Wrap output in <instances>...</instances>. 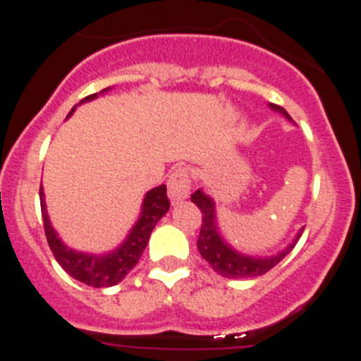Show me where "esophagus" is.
<instances>
[{
  "mask_svg": "<svg viewBox=\"0 0 361 361\" xmlns=\"http://www.w3.org/2000/svg\"><path fill=\"white\" fill-rule=\"evenodd\" d=\"M191 190V177L188 168H183L178 166L170 173V178H168V193H170V199L173 202H178V200L186 199L190 195Z\"/></svg>",
  "mask_w": 361,
  "mask_h": 361,
  "instance_id": "esophagus-1",
  "label": "esophagus"
}]
</instances>
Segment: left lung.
Masks as SVG:
<instances>
[{"label":"left lung","mask_w":361,"mask_h":361,"mask_svg":"<svg viewBox=\"0 0 361 361\" xmlns=\"http://www.w3.org/2000/svg\"><path fill=\"white\" fill-rule=\"evenodd\" d=\"M271 108L282 111L283 116L289 117L288 111L283 110L282 106L271 104ZM191 202L197 204L200 213H202V224H200L197 247H199L204 260L209 262V266H212L219 275L226 276V279H253V276L266 275L267 271L273 269V267H275L276 264L295 247L298 238L302 237V231H300L296 240L289 245L288 250H283L282 253L275 255V257H244V255L233 251L231 247L220 238L215 226V206H213V200L209 199L208 195H204L200 190H197L195 193L191 195Z\"/></svg>","instance_id":"8db88e82"}]
</instances>
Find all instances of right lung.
<instances>
[{
  "instance_id": "add662e5",
  "label": "right lung",
  "mask_w": 361,
  "mask_h": 361,
  "mask_svg": "<svg viewBox=\"0 0 361 361\" xmlns=\"http://www.w3.org/2000/svg\"><path fill=\"white\" fill-rule=\"evenodd\" d=\"M94 97L95 94L88 95V97L82 99L81 103L90 101ZM39 199L44 235H47V242H49L54 257H56L59 266L72 279L79 280V282L86 283V286H92V288H110V286H116V283H119L124 276L128 275L130 271L135 267V264L139 262V258H141L142 251H145L146 244H148L149 235H152L155 224L170 209V199L166 195L164 184L159 188H153L152 191L146 193L145 202H142L141 219L135 224V228L132 229L126 242L114 253L104 255V257H95V255H85L68 250L57 238L56 231H54L49 222L47 209H44L43 188H39Z\"/></svg>"
}]
</instances>
